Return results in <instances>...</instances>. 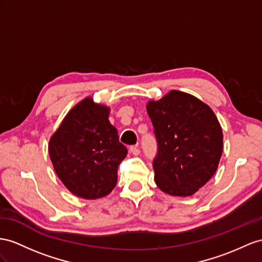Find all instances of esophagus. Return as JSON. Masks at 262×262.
Returning <instances> with one entry per match:
<instances>
[{"label":"esophagus","instance_id":"34e87169","mask_svg":"<svg viewBox=\"0 0 262 262\" xmlns=\"http://www.w3.org/2000/svg\"><path fill=\"white\" fill-rule=\"evenodd\" d=\"M129 151L133 154V155H135V156H138L139 154H140V150H139V147L138 146H130Z\"/></svg>","mask_w":262,"mask_h":262}]
</instances>
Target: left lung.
I'll list each match as a JSON object with an SVG mask.
<instances>
[{"instance_id": "8db88e82", "label": "left lung", "mask_w": 262, "mask_h": 262, "mask_svg": "<svg viewBox=\"0 0 262 262\" xmlns=\"http://www.w3.org/2000/svg\"><path fill=\"white\" fill-rule=\"evenodd\" d=\"M157 139L152 167L160 190L191 196L216 172L223 152V130L207 104L171 91L146 106Z\"/></svg>"}]
</instances>
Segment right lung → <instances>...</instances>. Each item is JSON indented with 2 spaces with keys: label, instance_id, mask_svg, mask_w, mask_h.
I'll use <instances>...</instances> for the list:
<instances>
[{
  "label": "right lung",
  "instance_id": "obj_1",
  "mask_svg": "<svg viewBox=\"0 0 262 262\" xmlns=\"http://www.w3.org/2000/svg\"><path fill=\"white\" fill-rule=\"evenodd\" d=\"M108 115L110 107L86 97L69 112L50 139L55 172L77 197L102 198L117 184V168L127 148L119 143Z\"/></svg>",
  "mask_w": 262,
  "mask_h": 262
}]
</instances>
